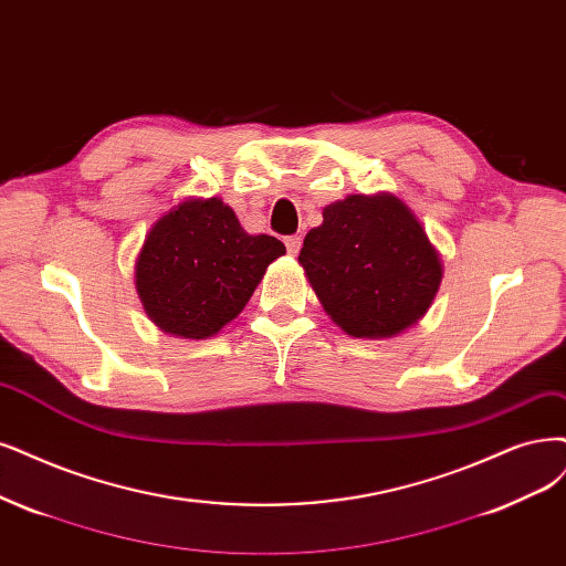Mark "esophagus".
I'll list each match as a JSON object with an SVG mask.
<instances>
[{"label":"esophagus","instance_id":"1","mask_svg":"<svg viewBox=\"0 0 566 566\" xmlns=\"http://www.w3.org/2000/svg\"><path fill=\"white\" fill-rule=\"evenodd\" d=\"M284 244H286V249H289V254H291V256H296L298 251H301L303 240H301V235H289V238L284 240Z\"/></svg>","mask_w":566,"mask_h":566}]
</instances>
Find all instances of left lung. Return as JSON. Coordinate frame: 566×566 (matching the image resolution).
I'll use <instances>...</instances> for the list:
<instances>
[{
  "label": "left lung",
  "instance_id": "left-lung-1",
  "mask_svg": "<svg viewBox=\"0 0 566 566\" xmlns=\"http://www.w3.org/2000/svg\"><path fill=\"white\" fill-rule=\"evenodd\" d=\"M298 263L326 315L354 338L399 336L427 315L443 280L422 223L389 193L324 207Z\"/></svg>",
  "mask_w": 566,
  "mask_h": 566
}]
</instances>
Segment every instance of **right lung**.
Listing matches in <instances>:
<instances>
[{"label": "right lung", "mask_w": 566, "mask_h": 566, "mask_svg": "<svg viewBox=\"0 0 566 566\" xmlns=\"http://www.w3.org/2000/svg\"><path fill=\"white\" fill-rule=\"evenodd\" d=\"M286 254L272 235H249L219 198L186 200L160 217L135 263V286L149 319L181 338H212L233 322Z\"/></svg>", "instance_id": "right-lung-1"}]
</instances>
